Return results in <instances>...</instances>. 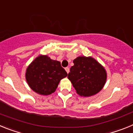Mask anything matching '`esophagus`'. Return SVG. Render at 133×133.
Returning a JSON list of instances; mask_svg holds the SVG:
<instances>
[{"label":"esophagus","mask_w":133,"mask_h":133,"mask_svg":"<svg viewBox=\"0 0 133 133\" xmlns=\"http://www.w3.org/2000/svg\"><path fill=\"white\" fill-rule=\"evenodd\" d=\"M65 70H66V72H67V73H69V71H70V69H69V67H66Z\"/></svg>","instance_id":"esophagus-1"}]
</instances>
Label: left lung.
<instances>
[{
	"label": "left lung",
	"instance_id": "1",
	"mask_svg": "<svg viewBox=\"0 0 133 133\" xmlns=\"http://www.w3.org/2000/svg\"><path fill=\"white\" fill-rule=\"evenodd\" d=\"M73 63L68 78L77 94L90 97L102 90L106 83L107 72L101 64L90 56H78Z\"/></svg>",
	"mask_w": 133,
	"mask_h": 133
}]
</instances>
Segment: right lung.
Wrapping results in <instances>:
<instances>
[{
    "label": "right lung",
    "instance_id": "obj_1",
    "mask_svg": "<svg viewBox=\"0 0 133 133\" xmlns=\"http://www.w3.org/2000/svg\"><path fill=\"white\" fill-rule=\"evenodd\" d=\"M67 76L59 61L46 55H40L26 70V80L30 89L42 95H49L56 90L61 79Z\"/></svg>",
    "mask_w": 133,
    "mask_h": 133
}]
</instances>
